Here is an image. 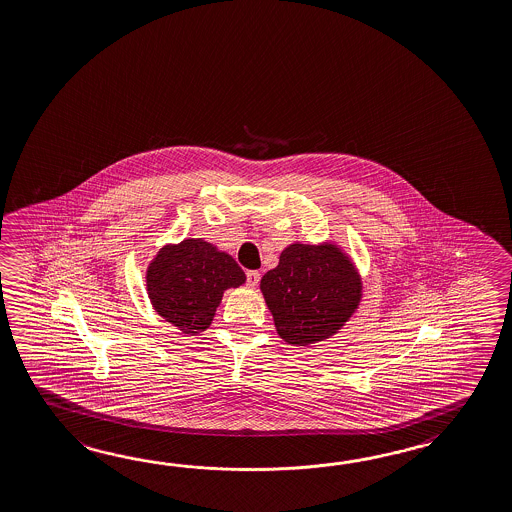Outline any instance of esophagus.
Here are the masks:
<instances>
[{
  "mask_svg": "<svg viewBox=\"0 0 512 512\" xmlns=\"http://www.w3.org/2000/svg\"><path fill=\"white\" fill-rule=\"evenodd\" d=\"M247 286L256 287L258 286V282H260V273L258 271H247Z\"/></svg>",
  "mask_w": 512,
  "mask_h": 512,
  "instance_id": "34e87169",
  "label": "esophagus"
}]
</instances>
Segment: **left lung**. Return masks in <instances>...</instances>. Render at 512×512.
Here are the masks:
<instances>
[{
  "mask_svg": "<svg viewBox=\"0 0 512 512\" xmlns=\"http://www.w3.org/2000/svg\"><path fill=\"white\" fill-rule=\"evenodd\" d=\"M262 293L276 330L289 345L306 346L337 332L359 300L352 263L332 245L287 247L263 274Z\"/></svg>",
  "mask_w": 512,
  "mask_h": 512,
  "instance_id": "8db88e82",
  "label": "left lung"
}]
</instances>
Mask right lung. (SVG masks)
<instances>
[{
  "mask_svg": "<svg viewBox=\"0 0 512 512\" xmlns=\"http://www.w3.org/2000/svg\"><path fill=\"white\" fill-rule=\"evenodd\" d=\"M243 282L245 273L238 263L203 239H184L160 250L147 271L153 306L184 333L206 330L223 291Z\"/></svg>",
  "mask_w": 512,
  "mask_h": 512,
  "instance_id": "obj_1",
  "label": "right lung"
}]
</instances>
